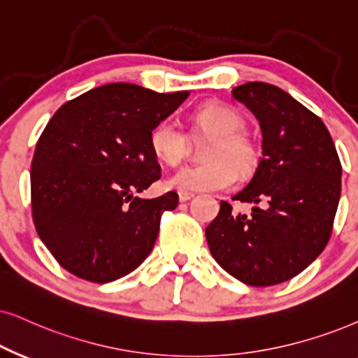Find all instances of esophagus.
Here are the masks:
<instances>
[{"mask_svg":"<svg viewBox=\"0 0 358 358\" xmlns=\"http://www.w3.org/2000/svg\"><path fill=\"white\" fill-rule=\"evenodd\" d=\"M194 196L193 193H189V192H183V189H180L178 192V198H180V201H188V200H192V198Z\"/></svg>","mask_w":358,"mask_h":358,"instance_id":"34e87169","label":"esophagus"}]
</instances>
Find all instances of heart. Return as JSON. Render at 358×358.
Masks as SVG:
<instances>
[{
	"mask_svg": "<svg viewBox=\"0 0 358 358\" xmlns=\"http://www.w3.org/2000/svg\"><path fill=\"white\" fill-rule=\"evenodd\" d=\"M194 127L203 134L213 135L203 153L200 165L178 170L170 185L183 192H216L231 187L236 173L250 175L259 162L256 142L244 132L243 114L228 103H206L194 110ZM150 147L158 160L175 166L182 164L188 153V137L173 119H164L150 132Z\"/></svg>",
	"mask_w": 358,
	"mask_h": 358,
	"instance_id": "obj_1",
	"label": "heart"
}]
</instances>
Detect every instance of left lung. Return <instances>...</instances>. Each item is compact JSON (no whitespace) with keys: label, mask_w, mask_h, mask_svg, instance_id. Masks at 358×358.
<instances>
[{"label":"left lung","mask_w":358,"mask_h":358,"mask_svg":"<svg viewBox=\"0 0 358 358\" xmlns=\"http://www.w3.org/2000/svg\"><path fill=\"white\" fill-rule=\"evenodd\" d=\"M233 97L259 120L262 158L233 200L221 201L206 241L216 262L248 286L280 284L302 273L327 246L341 200L342 165L327 127L286 90L246 83Z\"/></svg>","instance_id":"left-lung-1"}]
</instances>
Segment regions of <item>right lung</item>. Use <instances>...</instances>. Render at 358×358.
<instances>
[{"instance_id": "1", "label": "right lung", "mask_w": 358, "mask_h": 358, "mask_svg": "<svg viewBox=\"0 0 358 358\" xmlns=\"http://www.w3.org/2000/svg\"><path fill=\"white\" fill-rule=\"evenodd\" d=\"M188 90L158 94L114 83L57 108L36 143L31 205L41 241L71 274L106 284L150 255L178 194L137 196L160 178L150 132Z\"/></svg>"}]
</instances>
